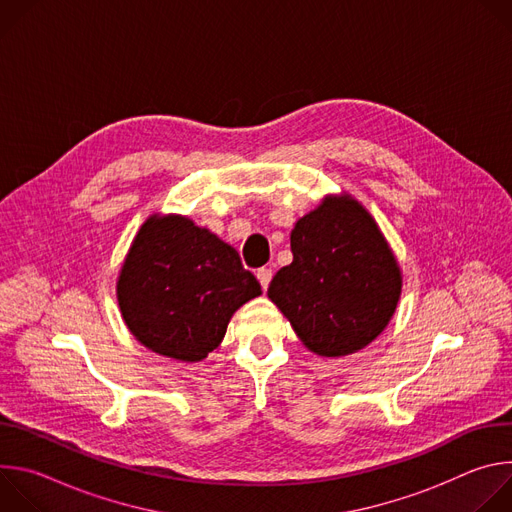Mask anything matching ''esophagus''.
<instances>
[{"label":"esophagus","instance_id":"1","mask_svg":"<svg viewBox=\"0 0 512 512\" xmlns=\"http://www.w3.org/2000/svg\"><path fill=\"white\" fill-rule=\"evenodd\" d=\"M257 279H259V283H261V287H263V291H267V287H269V281H271V277H273V271L269 269V267H261V269H257Z\"/></svg>","mask_w":512,"mask_h":512}]
</instances>
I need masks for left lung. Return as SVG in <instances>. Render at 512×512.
<instances>
[{"label": "left lung", "instance_id": "1", "mask_svg": "<svg viewBox=\"0 0 512 512\" xmlns=\"http://www.w3.org/2000/svg\"><path fill=\"white\" fill-rule=\"evenodd\" d=\"M294 261L267 296L316 354L344 356L373 342L401 294L399 265L373 216L350 196L326 198L291 231Z\"/></svg>", "mask_w": 512, "mask_h": 512}]
</instances>
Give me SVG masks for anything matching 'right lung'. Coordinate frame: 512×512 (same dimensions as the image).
Masks as SVG:
<instances>
[{"label":"right lung","mask_w":512,"mask_h":512,"mask_svg":"<svg viewBox=\"0 0 512 512\" xmlns=\"http://www.w3.org/2000/svg\"><path fill=\"white\" fill-rule=\"evenodd\" d=\"M261 294L239 253L184 216H152L123 263L117 300L150 350L196 362L221 344L231 316Z\"/></svg>","instance_id":"obj_1"}]
</instances>
